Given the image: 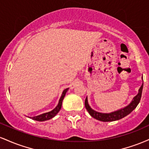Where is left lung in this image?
<instances>
[{"instance_id": "obj_1", "label": "left lung", "mask_w": 149, "mask_h": 149, "mask_svg": "<svg viewBox=\"0 0 149 149\" xmlns=\"http://www.w3.org/2000/svg\"><path fill=\"white\" fill-rule=\"evenodd\" d=\"M141 79H142V85H141V86L140 87V88L139 89L137 95L135 97H134V98H133L132 100L131 101L130 103L128 104L127 106H126V107L111 113L98 112L97 111L92 109V108L90 107V106L88 104V97H86L85 101V106L87 111H88L89 113H90V115L91 116L92 118L98 120L103 121V122H111V121L118 120L125 117L126 116L129 115V114L134 110L135 108L137 107V105L139 103L140 100H141V93H142L143 85V78H141Z\"/></svg>"}]
</instances>
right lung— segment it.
<instances>
[{
	"label": "right lung",
	"mask_w": 149,
	"mask_h": 149,
	"mask_svg": "<svg viewBox=\"0 0 149 149\" xmlns=\"http://www.w3.org/2000/svg\"><path fill=\"white\" fill-rule=\"evenodd\" d=\"M68 90H69V88H66L63 91L62 94H61V96L60 97L59 100V103H58L57 106L54 108L53 110L51 111L45 113L40 114L39 116H33V117H30V118L34 120H37V121H45V120H48L52 118L55 116L58 113V112L60 111L61 108V104H62V102L63 100H64L65 95H66V93L67 92Z\"/></svg>",
	"instance_id": "1"
}]
</instances>
